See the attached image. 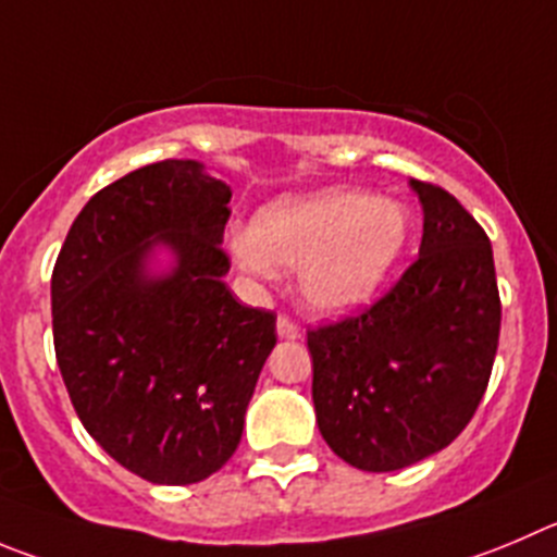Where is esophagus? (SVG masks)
Masks as SVG:
<instances>
[{"instance_id":"obj_1","label":"esophagus","mask_w":557,"mask_h":557,"mask_svg":"<svg viewBox=\"0 0 557 557\" xmlns=\"http://www.w3.org/2000/svg\"><path fill=\"white\" fill-rule=\"evenodd\" d=\"M277 335L283 337V341H294V337H299V326H296L294 321L288 319V315H280V319H277Z\"/></svg>"}]
</instances>
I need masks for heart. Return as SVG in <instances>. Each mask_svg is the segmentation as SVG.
I'll return each mask as SVG.
<instances>
[{"mask_svg":"<svg viewBox=\"0 0 557 557\" xmlns=\"http://www.w3.org/2000/svg\"><path fill=\"white\" fill-rule=\"evenodd\" d=\"M409 238L412 211L404 202L357 186H324L267 202L249 231L233 233L231 252L255 280H272L277 267L296 269L305 308L337 319L384 288Z\"/></svg>","mask_w":557,"mask_h":557,"instance_id":"obj_1","label":"heart"}]
</instances>
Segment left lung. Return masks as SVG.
<instances>
[{
    "instance_id": "1",
    "label": "left lung",
    "mask_w": 557,
    "mask_h": 557,
    "mask_svg": "<svg viewBox=\"0 0 557 557\" xmlns=\"http://www.w3.org/2000/svg\"><path fill=\"white\" fill-rule=\"evenodd\" d=\"M409 186L423 206L418 261L371 310L308 332L321 436L366 472L448 448L481 404L500 337L483 227L440 186Z\"/></svg>"
}]
</instances>
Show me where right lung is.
Returning <instances> with one entry per match:
<instances>
[{"label":"right lung","mask_w":557,"mask_h":557,"mask_svg":"<svg viewBox=\"0 0 557 557\" xmlns=\"http://www.w3.org/2000/svg\"><path fill=\"white\" fill-rule=\"evenodd\" d=\"M231 186L195 159L156 161L87 200L51 274L54 351L82 425L134 475L186 486L242 443L274 313L225 274Z\"/></svg>","instance_id":"obj_1"}]
</instances>
